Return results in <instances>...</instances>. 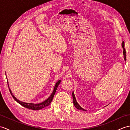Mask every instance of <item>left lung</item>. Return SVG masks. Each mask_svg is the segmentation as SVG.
Returning a JSON list of instances; mask_svg holds the SVG:
<instances>
[{
	"label": "left lung",
	"instance_id": "left-lung-1",
	"mask_svg": "<svg viewBox=\"0 0 130 130\" xmlns=\"http://www.w3.org/2000/svg\"><path fill=\"white\" fill-rule=\"evenodd\" d=\"M124 46H125V42H124V41H122V47L123 48V58H124V60L125 61H126V50H125V48L124 47ZM72 95H73V103L74 104V106L76 108L78 109L79 110H82V111H86L87 110L85 109L84 108H83L80 106V105L78 104V102H77L76 100V98L75 96V95H74V92L72 93Z\"/></svg>",
	"mask_w": 130,
	"mask_h": 130
}]
</instances>
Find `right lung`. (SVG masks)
Wrapping results in <instances>:
<instances>
[{
    "label": "right lung",
    "instance_id": "right-lung-1",
    "mask_svg": "<svg viewBox=\"0 0 130 130\" xmlns=\"http://www.w3.org/2000/svg\"><path fill=\"white\" fill-rule=\"evenodd\" d=\"M61 82V80H58L57 82V83H56L55 85V87L54 88V90L52 93H51V94L50 95V96H49V97L46 99L45 101H43L42 102H41V103H26V102H22L21 101L18 100L17 98H16L14 95L13 94V93L12 92V91H11L10 88L9 87V84H8V87H9V89L10 91V93L11 94V95H12L13 98L14 99V100L17 102L19 104H20L22 106L27 108H28V109H31L32 110H39L41 109H42L44 107L48 106V105H50L51 103V102L52 101V99H53L54 95L55 94V92H56L57 88L58 87V85Z\"/></svg>",
    "mask_w": 130,
    "mask_h": 130
}]
</instances>
